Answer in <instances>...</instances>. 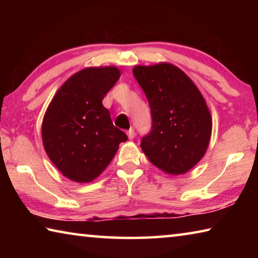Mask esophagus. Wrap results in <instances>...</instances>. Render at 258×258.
Instances as JSON below:
<instances>
[{
    "label": "esophagus",
    "instance_id": "1",
    "mask_svg": "<svg viewBox=\"0 0 258 258\" xmlns=\"http://www.w3.org/2000/svg\"><path fill=\"white\" fill-rule=\"evenodd\" d=\"M127 137H128V139H130V140H133V139H134V137H135V132H134V130H133V128H131V130H128V131H127Z\"/></svg>",
    "mask_w": 258,
    "mask_h": 258
}]
</instances>
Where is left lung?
Instances as JSON below:
<instances>
[{"instance_id": "obj_1", "label": "left lung", "mask_w": 258, "mask_h": 258, "mask_svg": "<svg viewBox=\"0 0 258 258\" xmlns=\"http://www.w3.org/2000/svg\"><path fill=\"white\" fill-rule=\"evenodd\" d=\"M148 99L150 132L141 148L161 171L178 175L203 158L212 133V117L197 86L180 68L163 62L133 68Z\"/></svg>"}]
</instances>
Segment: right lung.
<instances>
[{"label": "right lung", "instance_id": "right-lung-1", "mask_svg": "<svg viewBox=\"0 0 258 258\" xmlns=\"http://www.w3.org/2000/svg\"><path fill=\"white\" fill-rule=\"evenodd\" d=\"M116 67L85 68L58 90L42 124L44 149L56 168L75 182L98 177L127 140L113 126L102 100L116 84Z\"/></svg>", "mask_w": 258, "mask_h": 258}]
</instances>
